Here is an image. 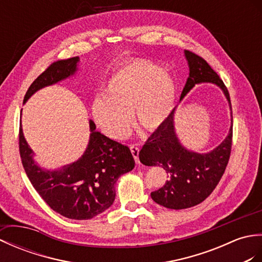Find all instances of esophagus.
<instances>
[{
	"instance_id": "1",
	"label": "esophagus",
	"mask_w": 262,
	"mask_h": 262,
	"mask_svg": "<svg viewBox=\"0 0 262 262\" xmlns=\"http://www.w3.org/2000/svg\"><path fill=\"white\" fill-rule=\"evenodd\" d=\"M130 150H131V154L133 156V158H135L137 164H140V160H139V148L137 144H131Z\"/></svg>"
}]
</instances>
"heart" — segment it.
I'll return each instance as SVG.
<instances>
[{"instance_id": "1", "label": "heart", "mask_w": 262, "mask_h": 262, "mask_svg": "<svg viewBox=\"0 0 262 262\" xmlns=\"http://www.w3.org/2000/svg\"><path fill=\"white\" fill-rule=\"evenodd\" d=\"M177 98V85L169 73L150 61H132L108 77L104 95L92 103L98 127L113 139L124 138L131 125L156 131L169 119Z\"/></svg>"}]
</instances>
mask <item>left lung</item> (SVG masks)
<instances>
[{
	"mask_svg": "<svg viewBox=\"0 0 262 262\" xmlns=\"http://www.w3.org/2000/svg\"><path fill=\"white\" fill-rule=\"evenodd\" d=\"M189 74L180 95V101L199 84H213L222 91L231 111L228 136L217 147L200 154L183 146L175 127L173 108L166 123L152 133L139 152V159L146 166L160 165L169 179L158 190L151 193L157 204L171 210H184L200 204L216 187L228 165L232 146V107L229 92L222 79L211 66L193 52L185 50Z\"/></svg>",
	"mask_w": 262,
	"mask_h": 262,
	"instance_id": "obj_1",
	"label": "left lung"
}]
</instances>
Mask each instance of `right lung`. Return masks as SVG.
<instances>
[{
  "instance_id": "obj_1",
  "label": "right lung",
  "mask_w": 262,
  "mask_h": 262,
  "mask_svg": "<svg viewBox=\"0 0 262 262\" xmlns=\"http://www.w3.org/2000/svg\"><path fill=\"white\" fill-rule=\"evenodd\" d=\"M79 57L52 63L29 87L23 104L43 87L71 78L79 69ZM22 112V110H21ZM90 140L76 161L56 169L40 167L20 124V155L28 178L42 200L62 216L91 220L106 211L115 199L114 185L135 168L130 149L96 131L90 120Z\"/></svg>"
}]
</instances>
